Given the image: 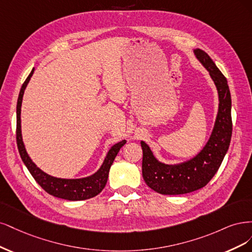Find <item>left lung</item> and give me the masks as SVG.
<instances>
[{
	"label": "left lung",
	"mask_w": 252,
	"mask_h": 252,
	"mask_svg": "<svg viewBox=\"0 0 252 252\" xmlns=\"http://www.w3.org/2000/svg\"><path fill=\"white\" fill-rule=\"evenodd\" d=\"M193 53L216 85L219 96L218 114L204 148L196 156L181 163L160 162L149 145L141 141L142 177L149 188L161 194H183L204 188L218 172L230 144L231 96L227 79L206 52L194 49Z\"/></svg>",
	"instance_id": "obj_1"
}]
</instances>
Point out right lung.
Returning <instances> with one entry per match:
<instances>
[{
    "instance_id": "obj_1",
    "label": "right lung",
    "mask_w": 252,
    "mask_h": 252,
    "mask_svg": "<svg viewBox=\"0 0 252 252\" xmlns=\"http://www.w3.org/2000/svg\"><path fill=\"white\" fill-rule=\"evenodd\" d=\"M33 72L34 69H32L29 76L26 78L25 83L23 84L17 104V142L19 153L24 164L26 165L30 174L39 184L40 188L53 197L69 201H82L93 198L104 189L108 181L109 172L113 161H114L115 157L117 156L119 150L124 147L126 141L121 140L120 142H117L116 144L113 145L109 150L99 169L91 176L79 178V179H63V178H56L43 172L42 169L35 165L34 162L31 160L27 154L25 145H24L23 142L21 128V108L23 96Z\"/></svg>"
}]
</instances>
